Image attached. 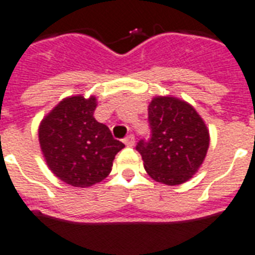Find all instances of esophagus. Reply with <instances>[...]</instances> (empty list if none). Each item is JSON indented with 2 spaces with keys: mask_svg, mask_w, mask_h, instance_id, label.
I'll return each instance as SVG.
<instances>
[{
  "mask_svg": "<svg viewBox=\"0 0 255 255\" xmlns=\"http://www.w3.org/2000/svg\"><path fill=\"white\" fill-rule=\"evenodd\" d=\"M124 144L127 145V147H132V145H135V136L128 135L127 137L124 139Z\"/></svg>",
  "mask_w": 255,
  "mask_h": 255,
  "instance_id": "1",
  "label": "esophagus"
}]
</instances>
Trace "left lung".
Listing matches in <instances>:
<instances>
[{
  "label": "left lung",
  "instance_id": "obj_1",
  "mask_svg": "<svg viewBox=\"0 0 255 255\" xmlns=\"http://www.w3.org/2000/svg\"><path fill=\"white\" fill-rule=\"evenodd\" d=\"M148 122L151 139L136 145L147 174L167 186L186 183L201 168L209 149L205 120L182 99L155 96L148 104Z\"/></svg>",
  "mask_w": 255,
  "mask_h": 255
}]
</instances>
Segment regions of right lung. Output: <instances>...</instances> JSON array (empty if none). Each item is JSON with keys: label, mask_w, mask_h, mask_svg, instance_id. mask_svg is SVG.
<instances>
[{"label": "right lung", "mask_w": 255, "mask_h": 255, "mask_svg": "<svg viewBox=\"0 0 255 255\" xmlns=\"http://www.w3.org/2000/svg\"><path fill=\"white\" fill-rule=\"evenodd\" d=\"M95 96L63 99L38 126V141L46 166L73 187H91L110 175L115 155L124 148L110 128L93 118Z\"/></svg>", "instance_id": "add662e5"}]
</instances>
